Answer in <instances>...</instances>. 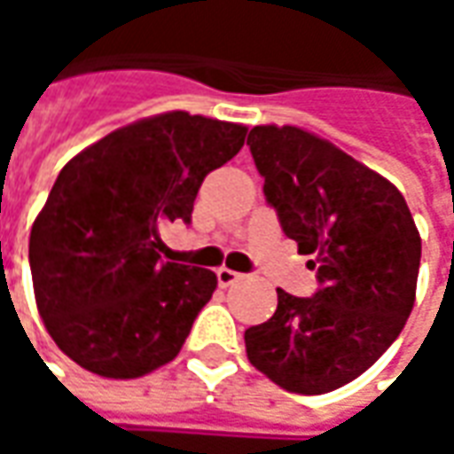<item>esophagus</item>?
Wrapping results in <instances>:
<instances>
[{
    "label": "esophagus",
    "instance_id": "obj_1",
    "mask_svg": "<svg viewBox=\"0 0 454 454\" xmlns=\"http://www.w3.org/2000/svg\"><path fill=\"white\" fill-rule=\"evenodd\" d=\"M216 279L221 286H231V285H236L238 279H243V275H240V272H236V270L221 267V270H216Z\"/></svg>",
    "mask_w": 454,
    "mask_h": 454
}]
</instances>
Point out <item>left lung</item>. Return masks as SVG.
<instances>
[{"instance_id": "8db88e82", "label": "left lung", "mask_w": 454, "mask_h": 454, "mask_svg": "<svg viewBox=\"0 0 454 454\" xmlns=\"http://www.w3.org/2000/svg\"><path fill=\"white\" fill-rule=\"evenodd\" d=\"M247 145L265 199L318 277L314 296L277 289L246 331L253 367L282 389L325 394L357 380L396 340L416 301L420 236L389 179L296 126H255Z\"/></svg>"}]
</instances>
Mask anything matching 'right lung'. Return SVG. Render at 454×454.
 <instances>
[{
  "mask_svg": "<svg viewBox=\"0 0 454 454\" xmlns=\"http://www.w3.org/2000/svg\"><path fill=\"white\" fill-rule=\"evenodd\" d=\"M246 126L168 112L114 130L55 179L28 240L38 314L60 350L109 380H136L177 357L216 289L204 267L162 262L165 221H192L211 169Z\"/></svg>",
  "mask_w": 454,
  "mask_h": 454,
  "instance_id": "right-lung-1",
  "label": "right lung"
}]
</instances>
